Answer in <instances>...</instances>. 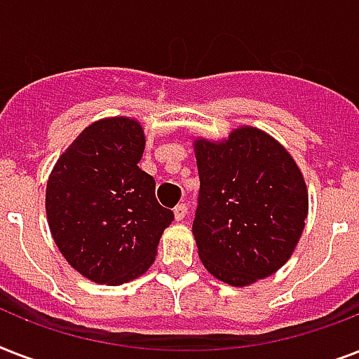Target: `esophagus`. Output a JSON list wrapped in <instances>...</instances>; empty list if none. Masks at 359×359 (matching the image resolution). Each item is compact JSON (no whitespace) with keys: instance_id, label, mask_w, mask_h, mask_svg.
I'll return each mask as SVG.
<instances>
[{"instance_id":"34e87169","label":"esophagus","mask_w":359,"mask_h":359,"mask_svg":"<svg viewBox=\"0 0 359 359\" xmlns=\"http://www.w3.org/2000/svg\"><path fill=\"white\" fill-rule=\"evenodd\" d=\"M173 212H175V219H177V222H180V219H184V216L188 214V207H186L184 203H179V205L175 207Z\"/></svg>"}]
</instances>
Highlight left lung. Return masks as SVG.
<instances>
[{
  "label": "left lung",
  "mask_w": 359,
  "mask_h": 359,
  "mask_svg": "<svg viewBox=\"0 0 359 359\" xmlns=\"http://www.w3.org/2000/svg\"><path fill=\"white\" fill-rule=\"evenodd\" d=\"M199 197L194 236L203 264L244 287L272 276L292 255L307 218V188L292 156L261 130L196 141Z\"/></svg>",
  "instance_id": "8db88e82"
}]
</instances>
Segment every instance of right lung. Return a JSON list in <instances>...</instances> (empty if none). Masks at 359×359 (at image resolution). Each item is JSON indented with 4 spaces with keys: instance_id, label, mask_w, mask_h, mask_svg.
Segmentation results:
<instances>
[{
    "instance_id": "obj_1",
    "label": "right lung",
    "mask_w": 359,
    "mask_h": 359,
    "mask_svg": "<svg viewBox=\"0 0 359 359\" xmlns=\"http://www.w3.org/2000/svg\"><path fill=\"white\" fill-rule=\"evenodd\" d=\"M145 135L126 117L93 123L61 154L46 186L48 225L59 251L95 283L121 285L154 262L173 212L140 169Z\"/></svg>"
}]
</instances>
